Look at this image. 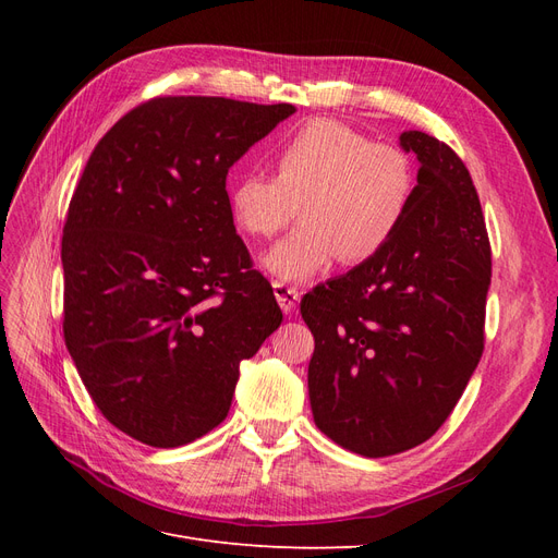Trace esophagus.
I'll return each instance as SVG.
<instances>
[{
	"mask_svg": "<svg viewBox=\"0 0 558 558\" xmlns=\"http://www.w3.org/2000/svg\"><path fill=\"white\" fill-rule=\"evenodd\" d=\"M272 289H275V298L279 302V307L286 314H291L295 310V305H298V300H300V291L295 289V286H289V283H283V281H272Z\"/></svg>",
	"mask_w": 558,
	"mask_h": 558,
	"instance_id": "obj_1",
	"label": "esophagus"
}]
</instances>
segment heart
<instances>
[{"label":"heart","mask_w":558,"mask_h":558,"mask_svg":"<svg viewBox=\"0 0 558 558\" xmlns=\"http://www.w3.org/2000/svg\"><path fill=\"white\" fill-rule=\"evenodd\" d=\"M277 177L244 172L230 183L232 221L251 238H275L302 223L267 253L265 267L286 281L307 279L335 258L361 265L381 253L410 216L416 165L398 144L373 142L332 118H316L286 137Z\"/></svg>","instance_id":"heart-1"}]
</instances>
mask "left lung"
<instances>
[{"label": "left lung", "mask_w": 558, "mask_h": 558, "mask_svg": "<svg viewBox=\"0 0 558 558\" xmlns=\"http://www.w3.org/2000/svg\"><path fill=\"white\" fill-rule=\"evenodd\" d=\"M416 195L388 246L300 302L314 335L310 402L320 433L384 459L440 428L484 351L492 244L468 167L426 132Z\"/></svg>", "instance_id": "left-lung-1"}]
</instances>
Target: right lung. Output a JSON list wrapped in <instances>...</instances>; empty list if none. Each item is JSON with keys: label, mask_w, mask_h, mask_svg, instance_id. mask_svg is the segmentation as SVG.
<instances>
[{"label": "right lung", "mask_w": 558, "mask_h": 558, "mask_svg": "<svg viewBox=\"0 0 558 558\" xmlns=\"http://www.w3.org/2000/svg\"><path fill=\"white\" fill-rule=\"evenodd\" d=\"M295 111L154 97L90 154L62 230L64 342L97 410L148 447L228 416L240 363L281 324L228 207V170Z\"/></svg>", "instance_id": "obj_1"}]
</instances>
